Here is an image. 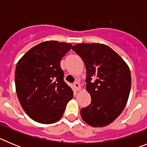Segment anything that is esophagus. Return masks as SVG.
I'll use <instances>...</instances> for the list:
<instances>
[{
  "label": "esophagus",
  "mask_w": 147,
  "mask_h": 147,
  "mask_svg": "<svg viewBox=\"0 0 147 147\" xmlns=\"http://www.w3.org/2000/svg\"><path fill=\"white\" fill-rule=\"evenodd\" d=\"M74 86L75 89H76V90H80V89H81L80 83L78 82H75L74 83Z\"/></svg>",
  "instance_id": "esophagus-1"
}]
</instances>
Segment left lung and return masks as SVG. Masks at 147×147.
Returning a JSON list of instances; mask_svg holds the SVG:
<instances>
[{
  "label": "left lung",
  "instance_id": "1",
  "mask_svg": "<svg viewBox=\"0 0 147 147\" xmlns=\"http://www.w3.org/2000/svg\"><path fill=\"white\" fill-rule=\"evenodd\" d=\"M72 49L82 59L87 71L86 89L91 103L82 108V119L92 127H105L121 113L131 88L129 68L106 45L76 44Z\"/></svg>",
  "mask_w": 147,
  "mask_h": 147
}]
</instances>
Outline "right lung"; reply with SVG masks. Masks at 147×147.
Returning a JSON list of instances; mask_svg holds the SVG:
<instances>
[{
  "label": "right lung",
  "mask_w": 147,
  "mask_h": 147,
  "mask_svg": "<svg viewBox=\"0 0 147 147\" xmlns=\"http://www.w3.org/2000/svg\"><path fill=\"white\" fill-rule=\"evenodd\" d=\"M72 45L57 41L41 42L27 51L15 69V88L22 107L41 124L60 119L72 89L64 81L60 61Z\"/></svg>",
  "instance_id": "obj_1"
}]
</instances>
